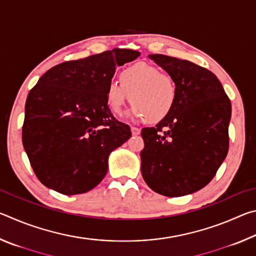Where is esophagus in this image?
<instances>
[{"label": "esophagus", "instance_id": "obj_1", "mask_svg": "<svg viewBox=\"0 0 256 256\" xmlns=\"http://www.w3.org/2000/svg\"><path fill=\"white\" fill-rule=\"evenodd\" d=\"M131 132L133 136H138V134L141 133V130L138 128H136V126H131Z\"/></svg>", "mask_w": 256, "mask_h": 256}]
</instances>
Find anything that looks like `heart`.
Here are the masks:
<instances>
[{"mask_svg": "<svg viewBox=\"0 0 256 256\" xmlns=\"http://www.w3.org/2000/svg\"><path fill=\"white\" fill-rule=\"evenodd\" d=\"M118 79L108 82L106 88V102L115 115L122 114L128 96L133 115L149 124L162 122L174 110L178 86L170 73L148 63H136L124 68Z\"/></svg>", "mask_w": 256, "mask_h": 256, "instance_id": "b5f03b06", "label": "heart"}]
</instances>
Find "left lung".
<instances>
[{"label":"left lung","instance_id":"1","mask_svg":"<svg viewBox=\"0 0 256 256\" xmlns=\"http://www.w3.org/2000/svg\"><path fill=\"white\" fill-rule=\"evenodd\" d=\"M149 58L174 76L178 98L166 118L141 131V172L154 192L183 196L209 184L226 158L232 104L208 68L167 55Z\"/></svg>","mask_w":256,"mask_h":256}]
</instances>
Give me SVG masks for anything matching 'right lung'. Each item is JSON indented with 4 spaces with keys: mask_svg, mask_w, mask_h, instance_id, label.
I'll list each match as a JSON object with an SVG mask.
<instances>
[{
    "mask_svg": "<svg viewBox=\"0 0 256 256\" xmlns=\"http://www.w3.org/2000/svg\"><path fill=\"white\" fill-rule=\"evenodd\" d=\"M140 52L114 48L50 68L30 90L22 144L37 178L56 192L74 196L100 183L108 156L131 138L106 102L115 68Z\"/></svg>",
    "mask_w": 256,
    "mask_h": 256,
    "instance_id": "1",
    "label": "right lung"
}]
</instances>
